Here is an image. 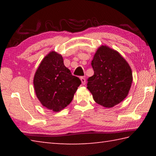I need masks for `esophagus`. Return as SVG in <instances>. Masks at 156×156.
Returning <instances> with one entry per match:
<instances>
[{"mask_svg":"<svg viewBox=\"0 0 156 156\" xmlns=\"http://www.w3.org/2000/svg\"><path fill=\"white\" fill-rule=\"evenodd\" d=\"M80 80H81V83L83 84H85L86 83V81H85V78H84V77H80Z\"/></svg>","mask_w":156,"mask_h":156,"instance_id":"obj_1","label":"esophagus"}]
</instances>
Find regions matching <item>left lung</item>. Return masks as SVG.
<instances>
[{"label": "left lung", "instance_id": "8db88e82", "mask_svg": "<svg viewBox=\"0 0 156 156\" xmlns=\"http://www.w3.org/2000/svg\"><path fill=\"white\" fill-rule=\"evenodd\" d=\"M94 74L88 78L87 89L94 101L112 108L127 96L133 82L129 63L118 51L106 45L100 46L91 61Z\"/></svg>", "mask_w": 156, "mask_h": 156}]
</instances>
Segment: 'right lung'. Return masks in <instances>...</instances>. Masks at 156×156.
I'll return each mask as SVG.
<instances>
[{"instance_id": "obj_1", "label": "right lung", "mask_w": 156, "mask_h": 156, "mask_svg": "<svg viewBox=\"0 0 156 156\" xmlns=\"http://www.w3.org/2000/svg\"><path fill=\"white\" fill-rule=\"evenodd\" d=\"M80 84V79L65 66L62 56L55 51L42 60L34 77L36 97L43 107L54 112L71 103Z\"/></svg>"}]
</instances>
